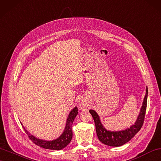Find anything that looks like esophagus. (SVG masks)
<instances>
[{"instance_id": "1", "label": "esophagus", "mask_w": 161, "mask_h": 161, "mask_svg": "<svg viewBox=\"0 0 161 161\" xmlns=\"http://www.w3.org/2000/svg\"><path fill=\"white\" fill-rule=\"evenodd\" d=\"M78 106H79V107L82 110H84V109L87 107L88 104L87 103V101H85V100H80L79 101V103H78Z\"/></svg>"}]
</instances>
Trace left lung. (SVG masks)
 <instances>
[{"label": "left lung", "instance_id": "left-lung-1", "mask_svg": "<svg viewBox=\"0 0 161 161\" xmlns=\"http://www.w3.org/2000/svg\"><path fill=\"white\" fill-rule=\"evenodd\" d=\"M147 87L146 88V94L144 97L143 103V106L141 109V112L139 115L138 118L136 123L130 126L126 130L118 132H111L107 130L103 126L100 121L99 116L97 115L96 111L93 110H89V113L92 115L94 122L96 125V130L98 139L102 143L109 146L118 147L128 142L133 136H134L140 129L142 128L145 119V115H146V108H147Z\"/></svg>", "mask_w": 161, "mask_h": 161}]
</instances>
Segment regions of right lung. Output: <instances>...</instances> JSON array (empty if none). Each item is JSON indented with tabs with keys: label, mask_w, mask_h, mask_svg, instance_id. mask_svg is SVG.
<instances>
[{
	"label": "right lung",
	"mask_w": 161,
	"mask_h": 161,
	"mask_svg": "<svg viewBox=\"0 0 161 161\" xmlns=\"http://www.w3.org/2000/svg\"><path fill=\"white\" fill-rule=\"evenodd\" d=\"M78 114V108L75 107L73 108V110L69 113L68 115L67 123H66L65 128L63 134L58 137V139L53 141H44L42 139H37L36 137L31 135L29 132H27L25 128L24 130L25 132L28 135L29 138L32 141V142L38 146H40L43 148L48 149V150H60L61 149L64 148L70 143L72 138V126L74 119H75L76 116Z\"/></svg>",
	"instance_id": "obj_1"
}]
</instances>
